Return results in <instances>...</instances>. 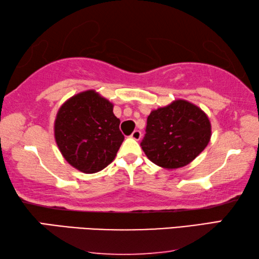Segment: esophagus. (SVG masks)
<instances>
[{"mask_svg":"<svg viewBox=\"0 0 259 259\" xmlns=\"http://www.w3.org/2000/svg\"><path fill=\"white\" fill-rule=\"evenodd\" d=\"M130 137L133 138V139H135V140H139L140 138H142V133H140L139 130H135L134 133L131 134Z\"/></svg>","mask_w":259,"mask_h":259,"instance_id":"obj_1","label":"esophagus"}]
</instances>
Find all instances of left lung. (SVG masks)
<instances>
[{"label": "left lung", "mask_w": 259, "mask_h": 259, "mask_svg": "<svg viewBox=\"0 0 259 259\" xmlns=\"http://www.w3.org/2000/svg\"><path fill=\"white\" fill-rule=\"evenodd\" d=\"M211 138V124L202 109L177 99L152 111L140 143L153 163L172 170L182 168L202 152Z\"/></svg>", "instance_id": "8db88e82"}]
</instances>
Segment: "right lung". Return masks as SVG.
Returning <instances> with one entry per match:
<instances>
[{
    "mask_svg": "<svg viewBox=\"0 0 259 259\" xmlns=\"http://www.w3.org/2000/svg\"><path fill=\"white\" fill-rule=\"evenodd\" d=\"M114 105L97 91L87 90L61 105L55 120V139L61 155L84 174H95L115 159L124 136Z\"/></svg>",
    "mask_w": 259,
    "mask_h": 259,
    "instance_id": "1",
    "label": "right lung"
}]
</instances>
